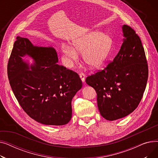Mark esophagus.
Segmentation results:
<instances>
[{"instance_id": "esophagus-1", "label": "esophagus", "mask_w": 158, "mask_h": 158, "mask_svg": "<svg viewBox=\"0 0 158 158\" xmlns=\"http://www.w3.org/2000/svg\"><path fill=\"white\" fill-rule=\"evenodd\" d=\"M79 76L81 79V81L84 82L85 81V73L83 72H81L79 73Z\"/></svg>"}]
</instances>
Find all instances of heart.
<instances>
[{
	"mask_svg": "<svg viewBox=\"0 0 158 158\" xmlns=\"http://www.w3.org/2000/svg\"><path fill=\"white\" fill-rule=\"evenodd\" d=\"M112 38L101 31H92L86 35L72 41V46L63 44L61 51L63 56L70 61H76L81 52L84 62L89 67L97 68L106 61L113 49Z\"/></svg>",
	"mask_w": 158,
	"mask_h": 158,
	"instance_id": "1",
	"label": "heart"
}]
</instances>
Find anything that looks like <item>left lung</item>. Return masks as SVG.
Listing matches in <instances>:
<instances>
[{
    "label": "left lung",
    "instance_id": "8db88e82",
    "mask_svg": "<svg viewBox=\"0 0 158 158\" xmlns=\"http://www.w3.org/2000/svg\"><path fill=\"white\" fill-rule=\"evenodd\" d=\"M123 44L106 67L86 77V82L97 95L102 117L115 120L126 117L139 104L148 76L145 51L139 37L130 26L123 25Z\"/></svg>",
    "mask_w": 158,
    "mask_h": 158
}]
</instances>
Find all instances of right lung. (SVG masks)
<instances>
[{
	"label": "right lung",
	"mask_w": 158,
	"mask_h": 158,
	"mask_svg": "<svg viewBox=\"0 0 158 158\" xmlns=\"http://www.w3.org/2000/svg\"><path fill=\"white\" fill-rule=\"evenodd\" d=\"M27 55L31 65L22 60ZM53 47L34 46L18 36L8 61L7 76L15 97L23 111L45 125L62 126L72 118V100L82 88L79 75L58 64Z\"/></svg>",
	"instance_id": "right-lung-1"
}]
</instances>
